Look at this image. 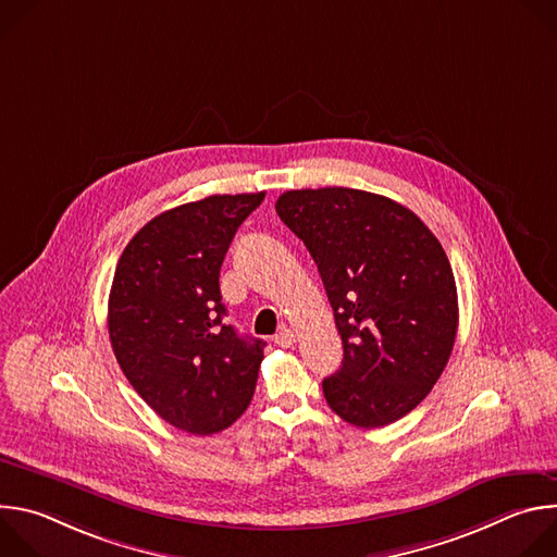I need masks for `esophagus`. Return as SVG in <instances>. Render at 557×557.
I'll return each instance as SVG.
<instances>
[{
    "label": "esophagus",
    "mask_w": 557,
    "mask_h": 557,
    "mask_svg": "<svg viewBox=\"0 0 557 557\" xmlns=\"http://www.w3.org/2000/svg\"><path fill=\"white\" fill-rule=\"evenodd\" d=\"M273 342H275L277 346H282V348H290V346L295 344V333H293L290 329H282V331L273 337Z\"/></svg>",
    "instance_id": "esophagus-1"
}]
</instances>
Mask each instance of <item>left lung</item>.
<instances>
[{"instance_id": "1", "label": "left lung", "mask_w": 557, "mask_h": 557, "mask_svg": "<svg viewBox=\"0 0 557 557\" xmlns=\"http://www.w3.org/2000/svg\"><path fill=\"white\" fill-rule=\"evenodd\" d=\"M282 222L322 275L344 344L322 387L335 414L372 430L412 412L443 374L458 295L436 235L408 207L348 187L293 189Z\"/></svg>"}]
</instances>
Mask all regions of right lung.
<instances>
[{
    "label": "right lung",
    "instance_id": "right-lung-1",
    "mask_svg": "<svg viewBox=\"0 0 557 557\" xmlns=\"http://www.w3.org/2000/svg\"><path fill=\"white\" fill-rule=\"evenodd\" d=\"M264 191L209 196L149 220L119 258L108 301L116 361L170 425L209 436L237 421L256 392L264 342L224 322L220 267Z\"/></svg>",
    "mask_w": 557,
    "mask_h": 557
}]
</instances>
